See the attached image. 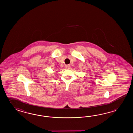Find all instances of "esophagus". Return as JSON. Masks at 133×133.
Here are the masks:
<instances>
[{
	"label": "esophagus",
	"mask_w": 133,
	"mask_h": 133,
	"mask_svg": "<svg viewBox=\"0 0 133 133\" xmlns=\"http://www.w3.org/2000/svg\"><path fill=\"white\" fill-rule=\"evenodd\" d=\"M69 67H70V66H69V65H66V66H65V67L66 68H67V69L69 68Z\"/></svg>",
	"instance_id": "obj_1"
}]
</instances>
